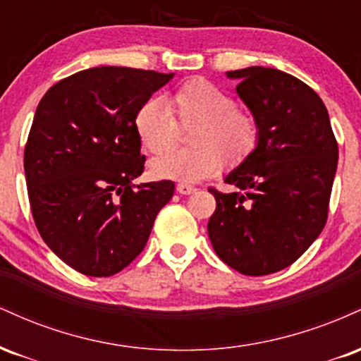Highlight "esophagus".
Here are the masks:
<instances>
[{"label": "esophagus", "instance_id": "obj_1", "mask_svg": "<svg viewBox=\"0 0 361 361\" xmlns=\"http://www.w3.org/2000/svg\"><path fill=\"white\" fill-rule=\"evenodd\" d=\"M176 192L181 193V195H192V193L197 192V188H195V186H192V185L180 183V185H176Z\"/></svg>", "mask_w": 361, "mask_h": 361}]
</instances>
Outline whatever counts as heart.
Masks as SVG:
<instances>
[{
    "label": "heart",
    "mask_w": 361,
    "mask_h": 361,
    "mask_svg": "<svg viewBox=\"0 0 361 361\" xmlns=\"http://www.w3.org/2000/svg\"><path fill=\"white\" fill-rule=\"evenodd\" d=\"M193 125L192 148L169 155L177 143V126ZM134 130L146 151L157 157L151 173L164 180L197 183L224 164L235 168L247 159L258 142L255 115L234 103L227 91L204 78L178 86L168 106L157 98L146 100L134 115Z\"/></svg>",
    "instance_id": "heart-1"
}]
</instances>
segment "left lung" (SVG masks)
Wrapping results in <instances>:
<instances>
[{
	"mask_svg": "<svg viewBox=\"0 0 361 361\" xmlns=\"http://www.w3.org/2000/svg\"><path fill=\"white\" fill-rule=\"evenodd\" d=\"M258 122L255 151L210 188V243L224 263L261 276L290 267L324 229L338 168V142L326 105L310 86L279 69L227 73Z\"/></svg>",
	"mask_w": 361,
	"mask_h": 361,
	"instance_id": "8db88e82",
	"label": "left lung"
}]
</instances>
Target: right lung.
<instances>
[{"label":"right lung","mask_w":361,"mask_h":361,"mask_svg":"<svg viewBox=\"0 0 361 361\" xmlns=\"http://www.w3.org/2000/svg\"><path fill=\"white\" fill-rule=\"evenodd\" d=\"M173 76L100 66L56 82L37 106L23 157L32 215L54 255L82 275L130 264L171 200L173 181H132L146 161L134 115Z\"/></svg>","instance_id":"obj_1"}]
</instances>
